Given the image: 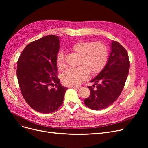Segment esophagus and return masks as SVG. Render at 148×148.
<instances>
[{
    "label": "esophagus",
    "mask_w": 148,
    "mask_h": 148,
    "mask_svg": "<svg viewBox=\"0 0 148 148\" xmlns=\"http://www.w3.org/2000/svg\"><path fill=\"white\" fill-rule=\"evenodd\" d=\"M80 87V86H71V88H74V89H78V88H79Z\"/></svg>",
    "instance_id": "esophagus-1"
}]
</instances>
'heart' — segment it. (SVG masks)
<instances>
[{"mask_svg":"<svg viewBox=\"0 0 148 148\" xmlns=\"http://www.w3.org/2000/svg\"><path fill=\"white\" fill-rule=\"evenodd\" d=\"M71 49L80 55L77 68H70L62 75V80L66 85L76 86L88 79L90 74L100 73L107 63L108 52L104 44L101 42L82 41L75 43ZM58 69L63 70L66 67L65 53L58 52L56 57Z\"/></svg>","mask_w":148,"mask_h":148,"instance_id":"1","label":"heart"}]
</instances>
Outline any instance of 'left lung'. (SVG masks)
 Segmentation results:
<instances>
[{
  "label": "left lung",
  "mask_w": 148,
  "mask_h": 148,
  "mask_svg": "<svg viewBox=\"0 0 148 148\" xmlns=\"http://www.w3.org/2000/svg\"><path fill=\"white\" fill-rule=\"evenodd\" d=\"M130 69L128 53L120 44L113 41L111 52L106 66L91 82L90 96L84 100L89 109L99 110L106 109L117 100L122 92Z\"/></svg>",
  "instance_id": "1"
}]
</instances>
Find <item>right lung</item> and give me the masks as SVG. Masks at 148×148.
I'll use <instances>...</instances> for the list:
<instances>
[{"label":"right lung","instance_id":"add662e5","mask_svg":"<svg viewBox=\"0 0 148 148\" xmlns=\"http://www.w3.org/2000/svg\"><path fill=\"white\" fill-rule=\"evenodd\" d=\"M59 37L48 35L31 42L17 62L16 75L25 101L34 110L49 114L59 108L68 89L57 77ZM56 86L51 88V86Z\"/></svg>","mask_w":148,"mask_h":148}]
</instances>
